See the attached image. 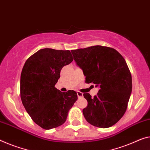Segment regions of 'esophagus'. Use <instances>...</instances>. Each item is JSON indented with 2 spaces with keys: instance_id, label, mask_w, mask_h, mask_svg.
<instances>
[{
  "instance_id": "obj_1",
  "label": "esophagus",
  "mask_w": 150,
  "mask_h": 150,
  "mask_svg": "<svg viewBox=\"0 0 150 150\" xmlns=\"http://www.w3.org/2000/svg\"><path fill=\"white\" fill-rule=\"evenodd\" d=\"M77 95H78V97H82V96H83V94L81 93V92H79V91H78L77 92Z\"/></svg>"
}]
</instances>
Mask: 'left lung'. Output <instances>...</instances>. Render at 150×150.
<instances>
[{"mask_svg": "<svg viewBox=\"0 0 150 150\" xmlns=\"http://www.w3.org/2000/svg\"><path fill=\"white\" fill-rule=\"evenodd\" d=\"M77 65L82 69L86 83L100 86L94 97L84 93L88 105L82 110L90 124L107 128L117 123L127 107L132 78L123 57L112 47L94 45L72 50Z\"/></svg>", "mask_w": 150, "mask_h": 150, "instance_id": "left-lung-1", "label": "left lung"}]
</instances>
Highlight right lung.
<instances>
[{
	"label": "right lung",
	"mask_w": 150,
	"mask_h": 150,
	"mask_svg": "<svg viewBox=\"0 0 150 150\" xmlns=\"http://www.w3.org/2000/svg\"><path fill=\"white\" fill-rule=\"evenodd\" d=\"M72 61L69 50L44 48L30 56L23 68L20 80L22 103L32 120L44 129L65 123L68 111L78 99L74 91L62 93L55 87L62 68Z\"/></svg>",
	"instance_id": "1"
}]
</instances>
